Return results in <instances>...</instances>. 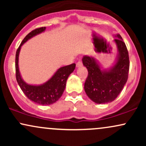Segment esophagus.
Here are the masks:
<instances>
[{
  "label": "esophagus",
  "instance_id": "obj_1",
  "mask_svg": "<svg viewBox=\"0 0 146 146\" xmlns=\"http://www.w3.org/2000/svg\"><path fill=\"white\" fill-rule=\"evenodd\" d=\"M81 66H82V61H78V62L76 64V67L77 68H79V67H81Z\"/></svg>",
  "mask_w": 146,
  "mask_h": 146
}]
</instances>
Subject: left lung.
Segmentation results:
<instances>
[{
	"label": "left lung",
	"mask_w": 146,
	"mask_h": 146,
	"mask_svg": "<svg viewBox=\"0 0 146 146\" xmlns=\"http://www.w3.org/2000/svg\"><path fill=\"white\" fill-rule=\"evenodd\" d=\"M113 42L116 45L117 54L115 62L110 68H104L96 58L84 56L83 65L88 75L84 84L87 96L96 104H106L114 101L128 80L129 57L126 46L119 33L114 35Z\"/></svg>",
	"instance_id": "1"
}]
</instances>
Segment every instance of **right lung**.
Masks as SVG:
<instances>
[{"label":"right lung","instance_id":"obj_1","mask_svg":"<svg viewBox=\"0 0 146 146\" xmlns=\"http://www.w3.org/2000/svg\"><path fill=\"white\" fill-rule=\"evenodd\" d=\"M46 27L38 28L30 32L24 38L16 53V77L17 82L28 99L40 105H51L58 101L62 95L66 87V80L74 71L75 64L58 68L55 73L44 83L41 84H29L22 78L18 66V60L21 47L33 37L44 32Z\"/></svg>","mask_w":146,"mask_h":146}]
</instances>
